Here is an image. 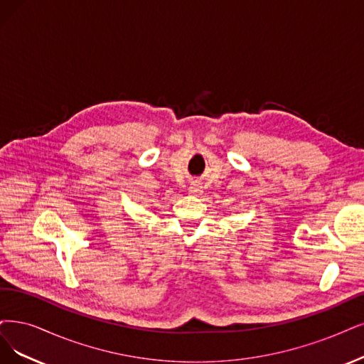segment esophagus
Returning <instances> with one entry per match:
<instances>
[{
  "instance_id": "1",
  "label": "esophagus",
  "mask_w": 364,
  "mask_h": 364,
  "mask_svg": "<svg viewBox=\"0 0 364 364\" xmlns=\"http://www.w3.org/2000/svg\"><path fill=\"white\" fill-rule=\"evenodd\" d=\"M189 192H191L192 195H199L200 192H203V187H200V186L196 184V183H192V184L189 186Z\"/></svg>"
}]
</instances>
